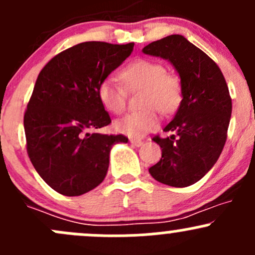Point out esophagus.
I'll list each match as a JSON object with an SVG mask.
<instances>
[{
    "label": "esophagus",
    "mask_w": 255,
    "mask_h": 255,
    "mask_svg": "<svg viewBox=\"0 0 255 255\" xmlns=\"http://www.w3.org/2000/svg\"><path fill=\"white\" fill-rule=\"evenodd\" d=\"M130 144H132V145H134V146H140V145H143V141L141 140H139V139H130Z\"/></svg>",
    "instance_id": "34e87169"
}]
</instances>
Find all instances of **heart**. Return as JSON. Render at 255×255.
<instances>
[{
	"label": "heart",
	"instance_id": "1",
	"mask_svg": "<svg viewBox=\"0 0 255 255\" xmlns=\"http://www.w3.org/2000/svg\"><path fill=\"white\" fill-rule=\"evenodd\" d=\"M123 85L129 92L143 90L140 105L143 110L130 112L115 123V129L130 138H141L160 125V112L171 115L182 100V84L176 74L166 72L157 61L139 58L128 63L120 73ZM100 103L109 112L120 115L126 109V90L116 79L109 77L98 87Z\"/></svg>",
	"mask_w": 255,
	"mask_h": 255
}]
</instances>
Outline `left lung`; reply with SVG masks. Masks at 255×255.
I'll use <instances>...</instances> for the list:
<instances>
[{"label": "left lung", "instance_id": "1", "mask_svg": "<svg viewBox=\"0 0 255 255\" xmlns=\"http://www.w3.org/2000/svg\"><path fill=\"white\" fill-rule=\"evenodd\" d=\"M143 52L170 61L182 84L178 110L163 128L172 134L152 138L162 155L149 172L160 183L188 187L211 170L226 143L232 112L229 87L218 64L184 36H166Z\"/></svg>", "mask_w": 255, "mask_h": 255}]
</instances>
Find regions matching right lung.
<instances>
[{"instance_id":"add662e5","label":"right lung","mask_w":255,"mask_h":255,"mask_svg":"<svg viewBox=\"0 0 255 255\" xmlns=\"http://www.w3.org/2000/svg\"><path fill=\"white\" fill-rule=\"evenodd\" d=\"M134 44L87 41L51 58L37 76L24 114L26 151L36 172L60 194L76 197L105 178L110 151L127 136L96 133L111 123L98 87Z\"/></svg>"}]
</instances>
